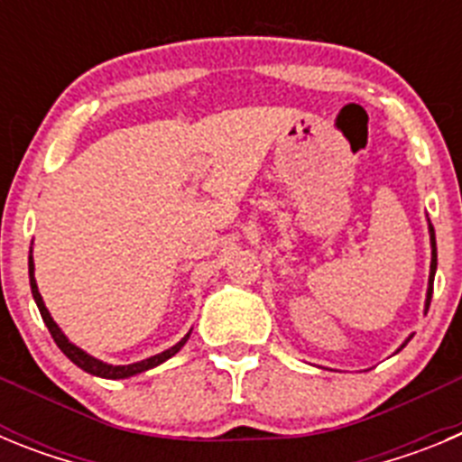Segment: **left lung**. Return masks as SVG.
I'll use <instances>...</instances> for the list:
<instances>
[{
  "label": "left lung",
  "mask_w": 462,
  "mask_h": 462,
  "mask_svg": "<svg viewBox=\"0 0 462 462\" xmlns=\"http://www.w3.org/2000/svg\"><path fill=\"white\" fill-rule=\"evenodd\" d=\"M430 245H432V261H430V280H428L426 310L430 308V298H432V280H435V268H438V247H435V228H432V224H430Z\"/></svg>",
  "instance_id": "left-lung-1"
}]
</instances>
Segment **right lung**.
Listing matches in <instances>:
<instances>
[{
  "label": "right lung",
  "instance_id": "1",
  "mask_svg": "<svg viewBox=\"0 0 462 462\" xmlns=\"http://www.w3.org/2000/svg\"><path fill=\"white\" fill-rule=\"evenodd\" d=\"M30 284H32V296H34L36 305H39L41 317H43V321H46L48 330H51V336H52V340L57 342V346H60V349H62V352L67 354V356L71 358V361L76 363L79 368H83L85 373H89V374H97V377L125 379V377H134V374H138V373H145V370L154 368V365H159V363H164L166 358L175 356V354H178L182 349V345H185V342H187V337H189V333H187V336L182 337V340L178 342V345H175V346H171V349H166V352L157 354V356L145 358V361H141V363H132V365H108V363H104V361H99V358L89 356V354H85L83 349H79V346H76V345H71V342L67 340V336H64L62 330L57 328V324H55V321H52L51 312H48L46 305H43V298H41L39 287H36L34 263H32V256H30Z\"/></svg>",
  "mask_w": 462,
  "mask_h": 462
}]
</instances>
